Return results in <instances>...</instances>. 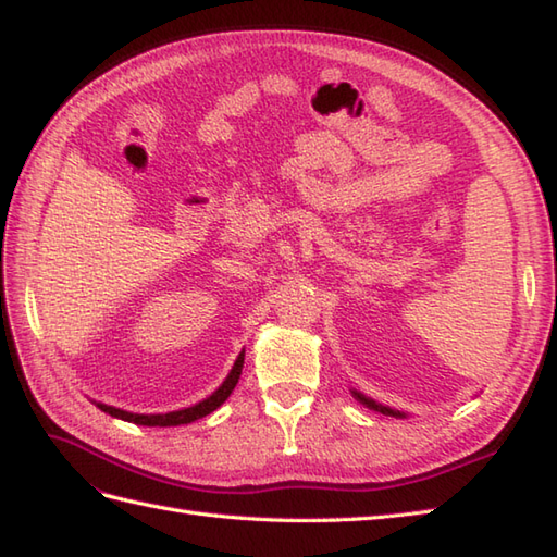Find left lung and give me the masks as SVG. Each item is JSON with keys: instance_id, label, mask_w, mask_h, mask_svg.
Listing matches in <instances>:
<instances>
[{"instance_id": "8db88e82", "label": "left lung", "mask_w": 557, "mask_h": 557, "mask_svg": "<svg viewBox=\"0 0 557 557\" xmlns=\"http://www.w3.org/2000/svg\"><path fill=\"white\" fill-rule=\"evenodd\" d=\"M351 394H354V398L358 400V404H363V406L370 408V410H377V412H382V416H389V418H408L404 410L382 406V404H377V400H374V398H370V396H366V394H360V392H356V389H351Z\"/></svg>"}]
</instances>
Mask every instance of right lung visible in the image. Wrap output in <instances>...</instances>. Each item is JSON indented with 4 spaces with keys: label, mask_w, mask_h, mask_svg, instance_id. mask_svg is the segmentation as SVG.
I'll return each instance as SVG.
<instances>
[{
    "label": "right lung",
    "mask_w": 557,
    "mask_h": 557,
    "mask_svg": "<svg viewBox=\"0 0 557 557\" xmlns=\"http://www.w3.org/2000/svg\"><path fill=\"white\" fill-rule=\"evenodd\" d=\"M242 368H244V351L237 356L235 366H232L230 374L225 377V382L218 386V389L206 396L203 400H199V404H194L189 408H183V410H171V412H153V416H141V412H131V410H123V408H115V406H107V404H99V400H95L97 408L109 412L111 418H119V420H125V422H135V424H145V426H177V424H189L194 420L199 418H206L209 412H213L215 408H220L227 400V396L232 394V389H235L237 382H239V374H242Z\"/></svg>",
    "instance_id": "right-lung-1"
}]
</instances>
